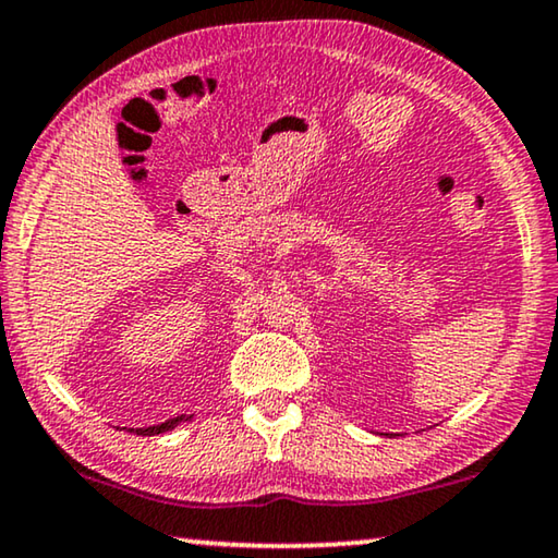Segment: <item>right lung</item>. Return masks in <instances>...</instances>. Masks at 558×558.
<instances>
[{"label": "right lung", "mask_w": 558, "mask_h": 558, "mask_svg": "<svg viewBox=\"0 0 558 558\" xmlns=\"http://www.w3.org/2000/svg\"><path fill=\"white\" fill-rule=\"evenodd\" d=\"M181 420H185V417H173V420H166V423H160V425H150V427H135V435H158V433H166V430H171V427H175L181 423Z\"/></svg>", "instance_id": "1"}]
</instances>
